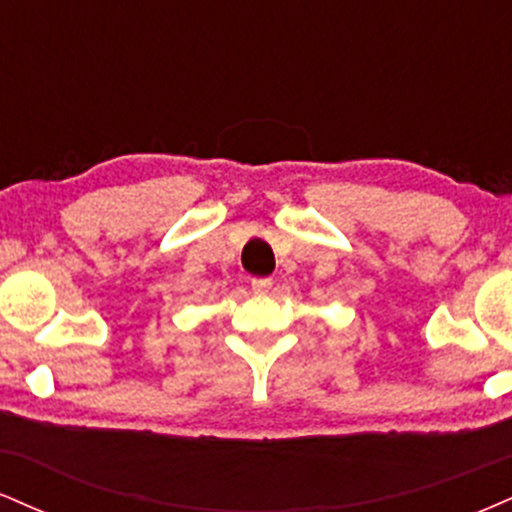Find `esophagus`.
I'll return each instance as SVG.
<instances>
[{
    "label": "esophagus",
    "instance_id": "34e87169",
    "mask_svg": "<svg viewBox=\"0 0 512 512\" xmlns=\"http://www.w3.org/2000/svg\"><path fill=\"white\" fill-rule=\"evenodd\" d=\"M269 291H272V279H252V293L267 296Z\"/></svg>",
    "mask_w": 512,
    "mask_h": 512
}]
</instances>
